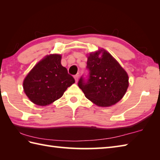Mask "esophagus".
<instances>
[{"label": "esophagus", "mask_w": 160, "mask_h": 160, "mask_svg": "<svg viewBox=\"0 0 160 160\" xmlns=\"http://www.w3.org/2000/svg\"><path fill=\"white\" fill-rule=\"evenodd\" d=\"M78 78H79V75H78V74L76 75V76H74V78H75V80H76V82H78Z\"/></svg>", "instance_id": "obj_1"}]
</instances>
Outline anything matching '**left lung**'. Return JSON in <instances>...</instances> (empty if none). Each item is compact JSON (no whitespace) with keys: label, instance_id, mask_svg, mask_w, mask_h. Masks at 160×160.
Instances as JSON below:
<instances>
[{"label":"left lung","instance_id":"8db88e82","mask_svg":"<svg viewBox=\"0 0 160 160\" xmlns=\"http://www.w3.org/2000/svg\"><path fill=\"white\" fill-rule=\"evenodd\" d=\"M87 69V79L82 76L78 84L87 99L99 107H110L123 98L128 87V74L106 50L90 53Z\"/></svg>","mask_w":160,"mask_h":160}]
</instances>
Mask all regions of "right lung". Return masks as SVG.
I'll list each match as a JSON object with an SVG mask.
<instances>
[{"label": "right lung", "instance_id": "add662e5", "mask_svg": "<svg viewBox=\"0 0 160 160\" xmlns=\"http://www.w3.org/2000/svg\"><path fill=\"white\" fill-rule=\"evenodd\" d=\"M75 82L67 69L61 64V56H47L33 67L23 82L27 96L39 106H47L62 96Z\"/></svg>", "mask_w": 160, "mask_h": 160}]
</instances>
